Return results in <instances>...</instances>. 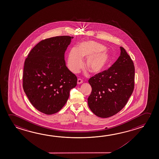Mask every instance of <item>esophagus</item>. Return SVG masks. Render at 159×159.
<instances>
[{
  "mask_svg": "<svg viewBox=\"0 0 159 159\" xmlns=\"http://www.w3.org/2000/svg\"><path fill=\"white\" fill-rule=\"evenodd\" d=\"M83 83V80H81V79H78V81H77V83L78 84H80Z\"/></svg>",
  "mask_w": 159,
  "mask_h": 159,
  "instance_id": "34e87169",
  "label": "esophagus"
}]
</instances>
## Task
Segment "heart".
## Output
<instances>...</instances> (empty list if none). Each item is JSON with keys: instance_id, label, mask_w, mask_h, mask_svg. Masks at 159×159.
I'll list each match as a JSON object with an SVG mask.
<instances>
[{"instance_id": "b5f03b06", "label": "heart", "mask_w": 159, "mask_h": 159, "mask_svg": "<svg viewBox=\"0 0 159 159\" xmlns=\"http://www.w3.org/2000/svg\"><path fill=\"white\" fill-rule=\"evenodd\" d=\"M106 47L93 41L81 42L77 49L73 48L69 52L68 66L71 71L78 72L83 65L82 57H86L85 67L93 74L102 73L109 65L111 56Z\"/></svg>"}]
</instances>
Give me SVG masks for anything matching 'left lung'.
Masks as SVG:
<instances>
[{
  "label": "left lung",
  "instance_id": "obj_1",
  "mask_svg": "<svg viewBox=\"0 0 159 159\" xmlns=\"http://www.w3.org/2000/svg\"><path fill=\"white\" fill-rule=\"evenodd\" d=\"M107 70L91 77L92 88L88 99L89 107L98 117L107 118L117 114L128 102L134 88L135 67L125 49Z\"/></svg>",
  "mask_w": 159,
  "mask_h": 159
}]
</instances>
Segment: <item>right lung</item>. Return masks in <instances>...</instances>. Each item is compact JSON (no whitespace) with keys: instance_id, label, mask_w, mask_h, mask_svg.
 Returning a JSON list of instances; mask_svg holds the SVG:
<instances>
[{"instance_id":"obj_1","label":"right lung","mask_w":159,"mask_h":159,"mask_svg":"<svg viewBox=\"0 0 159 159\" xmlns=\"http://www.w3.org/2000/svg\"><path fill=\"white\" fill-rule=\"evenodd\" d=\"M73 37L45 39L32 49L24 66V91L39 111L52 115L59 111L68 100L77 78L66 66L65 51Z\"/></svg>"}]
</instances>
